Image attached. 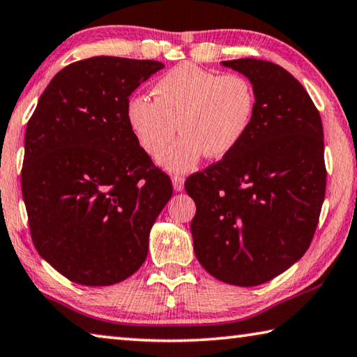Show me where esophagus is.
Returning <instances> with one entry per match:
<instances>
[{
    "label": "esophagus",
    "instance_id": "obj_1",
    "mask_svg": "<svg viewBox=\"0 0 357 357\" xmlns=\"http://www.w3.org/2000/svg\"><path fill=\"white\" fill-rule=\"evenodd\" d=\"M172 181H173V189L174 190H176V192L184 190V176H181V174H174Z\"/></svg>",
    "mask_w": 357,
    "mask_h": 357
}]
</instances>
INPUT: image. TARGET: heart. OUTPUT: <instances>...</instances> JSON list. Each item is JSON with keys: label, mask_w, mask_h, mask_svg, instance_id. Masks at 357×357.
<instances>
[{"label": "heart", "mask_w": 357, "mask_h": 357, "mask_svg": "<svg viewBox=\"0 0 357 357\" xmlns=\"http://www.w3.org/2000/svg\"><path fill=\"white\" fill-rule=\"evenodd\" d=\"M153 101L131 96L126 123L139 146L158 158L176 133L183 135L159 164L170 172H189L204 154L228 156L248 132L256 111V93L242 75H218L195 63H181L154 82Z\"/></svg>", "instance_id": "1"}]
</instances>
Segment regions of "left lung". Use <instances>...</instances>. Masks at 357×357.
Returning <instances> with one entry per match:
<instances>
[{"label":"left lung","instance_id":"1","mask_svg":"<svg viewBox=\"0 0 357 357\" xmlns=\"http://www.w3.org/2000/svg\"><path fill=\"white\" fill-rule=\"evenodd\" d=\"M256 93L248 132L234 151L185 181L197 204L190 231L204 270L259 286L307 251L326 190L320 114L287 70L268 61L222 62Z\"/></svg>","mask_w":357,"mask_h":357}]
</instances>
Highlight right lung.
Masks as SVG:
<instances>
[{"label": "right lung", "instance_id": "obj_1", "mask_svg": "<svg viewBox=\"0 0 357 357\" xmlns=\"http://www.w3.org/2000/svg\"><path fill=\"white\" fill-rule=\"evenodd\" d=\"M160 68L158 61L112 56L70 63L26 126L22 193L31 238L70 281L111 286L145 262L173 187L134 139L125 109Z\"/></svg>", "mask_w": 357, "mask_h": 357}]
</instances>
